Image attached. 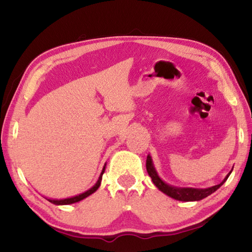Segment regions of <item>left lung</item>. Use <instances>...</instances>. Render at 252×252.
I'll return each instance as SVG.
<instances>
[{
	"label": "left lung",
	"instance_id": "obj_1",
	"mask_svg": "<svg viewBox=\"0 0 252 252\" xmlns=\"http://www.w3.org/2000/svg\"><path fill=\"white\" fill-rule=\"evenodd\" d=\"M147 171L149 173V176L151 177L152 182L155 183V186L161 191V192H163L164 194H167L173 199L179 200V201H185V202L199 201V200L207 198L208 195H210L211 193L215 192V191L218 190L219 188L222 186L225 181H227L228 177L230 176V173H231V171H230L227 176H225L222 182H220L219 185L213 186L210 188H206V189H199V188H180V187L171 186V185H168V183H165L159 177L150 155H148L147 157Z\"/></svg>",
	"mask_w": 252,
	"mask_h": 252
}]
</instances>
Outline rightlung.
Here are the masks:
<instances>
[{
    "instance_id": "obj_1",
    "label": "right lung",
    "mask_w": 252,
    "mask_h": 252,
    "mask_svg": "<svg viewBox=\"0 0 252 252\" xmlns=\"http://www.w3.org/2000/svg\"><path fill=\"white\" fill-rule=\"evenodd\" d=\"M105 165H106V164H104L103 169H102V172H101V174H100L99 179H97V181H96L95 185L93 186V187L91 188V189H89V190L85 191V192L80 193V194H78V195H74V197H71V198H65V199H50V198H45V199L48 200V201H50L51 203L57 204V206H64V204H72V203L79 202V201H81V200L85 199L87 197H89V195H90V194L94 193L95 191H96L97 189H99V187H100V185H101L102 176H103V173H104V171H105Z\"/></svg>"
}]
</instances>
